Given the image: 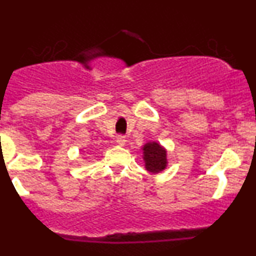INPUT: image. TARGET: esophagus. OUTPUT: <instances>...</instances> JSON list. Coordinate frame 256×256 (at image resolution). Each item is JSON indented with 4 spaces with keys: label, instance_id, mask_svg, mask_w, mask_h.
I'll return each instance as SVG.
<instances>
[{
    "label": "esophagus",
    "instance_id": "1",
    "mask_svg": "<svg viewBox=\"0 0 256 256\" xmlns=\"http://www.w3.org/2000/svg\"><path fill=\"white\" fill-rule=\"evenodd\" d=\"M116 140L119 146H124L126 143V138H125V136H122V134H119V136L116 137Z\"/></svg>",
    "mask_w": 256,
    "mask_h": 256
}]
</instances>
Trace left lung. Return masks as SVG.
Segmentation results:
<instances>
[{
	"instance_id": "8db88e82",
	"label": "left lung",
	"mask_w": 256,
	"mask_h": 256,
	"mask_svg": "<svg viewBox=\"0 0 256 256\" xmlns=\"http://www.w3.org/2000/svg\"><path fill=\"white\" fill-rule=\"evenodd\" d=\"M143 160L146 170L152 173H160L167 166V152L158 142H148L143 146Z\"/></svg>"
}]
</instances>
